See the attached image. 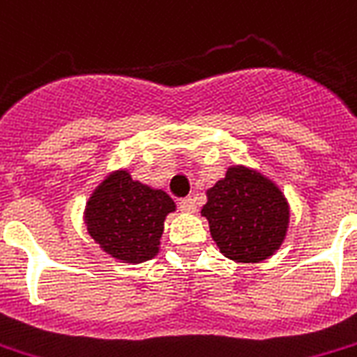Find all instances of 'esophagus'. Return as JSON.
<instances>
[{
	"label": "esophagus",
	"mask_w": 357,
	"mask_h": 357,
	"mask_svg": "<svg viewBox=\"0 0 357 357\" xmlns=\"http://www.w3.org/2000/svg\"><path fill=\"white\" fill-rule=\"evenodd\" d=\"M179 208H181V211L192 213V211H197V202H195V198L192 197H185L179 200Z\"/></svg>",
	"instance_id": "34e87169"
}]
</instances>
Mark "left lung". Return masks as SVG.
<instances>
[{"instance_id": "1", "label": "left lung", "mask_w": 357, "mask_h": 357, "mask_svg": "<svg viewBox=\"0 0 357 357\" xmlns=\"http://www.w3.org/2000/svg\"><path fill=\"white\" fill-rule=\"evenodd\" d=\"M202 215L225 257L236 262L266 260L281 247L288 228V204L282 192L255 170L228 168L208 190Z\"/></svg>"}]
</instances>
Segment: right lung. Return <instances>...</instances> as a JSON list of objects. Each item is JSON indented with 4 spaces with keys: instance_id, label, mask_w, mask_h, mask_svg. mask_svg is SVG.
Segmentation results:
<instances>
[{
    "instance_id": "add662e5",
    "label": "right lung",
    "mask_w": 357,
    "mask_h": 357,
    "mask_svg": "<svg viewBox=\"0 0 357 357\" xmlns=\"http://www.w3.org/2000/svg\"><path fill=\"white\" fill-rule=\"evenodd\" d=\"M174 208V200L165 190L151 189L119 170L91 195L86 225L102 251L125 262H144L159 251L165 217Z\"/></svg>"
}]
</instances>
